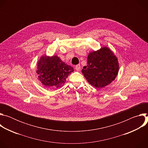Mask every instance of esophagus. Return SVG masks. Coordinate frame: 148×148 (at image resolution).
Here are the masks:
<instances>
[{
    "instance_id": "obj_1",
    "label": "esophagus",
    "mask_w": 148,
    "mask_h": 148,
    "mask_svg": "<svg viewBox=\"0 0 148 148\" xmlns=\"http://www.w3.org/2000/svg\"><path fill=\"white\" fill-rule=\"evenodd\" d=\"M75 70H76L77 71H79L80 69H81V66H80V65H79V64H77V66H75Z\"/></svg>"
}]
</instances>
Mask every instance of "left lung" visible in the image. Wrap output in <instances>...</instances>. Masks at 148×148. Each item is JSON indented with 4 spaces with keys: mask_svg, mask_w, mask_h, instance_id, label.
<instances>
[{
    "mask_svg": "<svg viewBox=\"0 0 148 148\" xmlns=\"http://www.w3.org/2000/svg\"><path fill=\"white\" fill-rule=\"evenodd\" d=\"M118 70L116 57L110 49L103 47L88 54L87 65L83 67L81 71L91 86L101 88L115 79Z\"/></svg>",
    "mask_w": 148,
    "mask_h": 148,
    "instance_id": "1",
    "label": "left lung"
}]
</instances>
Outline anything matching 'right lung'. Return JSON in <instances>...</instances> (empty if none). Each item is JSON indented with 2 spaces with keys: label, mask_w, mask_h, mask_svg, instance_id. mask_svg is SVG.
Listing matches in <instances>:
<instances>
[{
  "label": "right lung",
  "mask_w": 148,
  "mask_h": 148,
  "mask_svg": "<svg viewBox=\"0 0 148 148\" xmlns=\"http://www.w3.org/2000/svg\"><path fill=\"white\" fill-rule=\"evenodd\" d=\"M73 67L67 65L57 56H41L37 63V74L38 79L49 88L61 87Z\"/></svg>",
  "instance_id": "obj_1"
}]
</instances>
